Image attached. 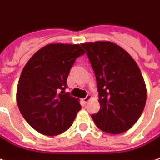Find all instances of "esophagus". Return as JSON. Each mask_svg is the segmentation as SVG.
<instances>
[{
    "label": "esophagus",
    "mask_w": 160,
    "mask_h": 160,
    "mask_svg": "<svg viewBox=\"0 0 160 160\" xmlns=\"http://www.w3.org/2000/svg\"><path fill=\"white\" fill-rule=\"evenodd\" d=\"M91 98H92V96L88 94L87 96L84 98H82V101H83V103H87L88 101H89V100L91 99Z\"/></svg>",
    "instance_id": "34e87169"
}]
</instances>
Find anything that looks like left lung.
<instances>
[{
  "label": "left lung",
  "mask_w": 160,
  "mask_h": 160,
  "mask_svg": "<svg viewBox=\"0 0 160 160\" xmlns=\"http://www.w3.org/2000/svg\"><path fill=\"white\" fill-rule=\"evenodd\" d=\"M92 64L100 110L92 115L97 127L109 134L128 130L138 122L146 103L142 73L123 48L110 41L81 44Z\"/></svg>",
  "instance_id": "left-lung-1"
}]
</instances>
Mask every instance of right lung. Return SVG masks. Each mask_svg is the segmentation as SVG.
<instances>
[{
	"label": "right lung",
	"instance_id": "right-lung-1",
	"mask_svg": "<svg viewBox=\"0 0 160 160\" xmlns=\"http://www.w3.org/2000/svg\"><path fill=\"white\" fill-rule=\"evenodd\" d=\"M84 53L79 44H49L35 52L23 68L17 90L18 106L38 132L57 136L72 125L81 105L64 91L70 68Z\"/></svg>",
	"mask_w": 160,
	"mask_h": 160
}]
</instances>
